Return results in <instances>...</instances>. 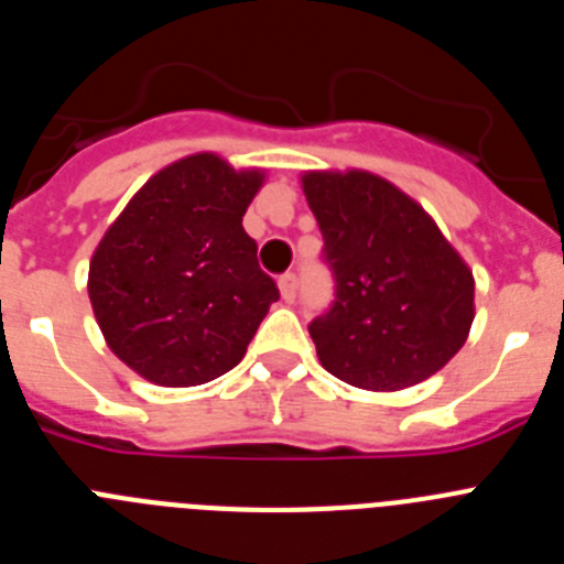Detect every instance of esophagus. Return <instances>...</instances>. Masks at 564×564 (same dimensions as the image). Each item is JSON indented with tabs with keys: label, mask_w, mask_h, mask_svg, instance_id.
<instances>
[{
	"label": "esophagus",
	"mask_w": 564,
	"mask_h": 564,
	"mask_svg": "<svg viewBox=\"0 0 564 564\" xmlns=\"http://www.w3.org/2000/svg\"><path fill=\"white\" fill-rule=\"evenodd\" d=\"M279 293H282L285 302H293V299H296V276H293V273L279 276Z\"/></svg>",
	"instance_id": "34e87169"
}]
</instances>
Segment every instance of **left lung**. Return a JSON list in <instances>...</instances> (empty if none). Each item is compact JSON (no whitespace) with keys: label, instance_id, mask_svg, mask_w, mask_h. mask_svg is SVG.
<instances>
[{"label":"left lung","instance_id":"8db88e82","mask_svg":"<svg viewBox=\"0 0 564 564\" xmlns=\"http://www.w3.org/2000/svg\"><path fill=\"white\" fill-rule=\"evenodd\" d=\"M302 192L336 276V302L307 327L322 367L372 392L443 370L475 322V276L437 223L364 169L305 172Z\"/></svg>","mask_w":564,"mask_h":564}]
</instances>
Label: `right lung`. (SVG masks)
<instances>
[{"label": "right lung", "instance_id": "1", "mask_svg": "<svg viewBox=\"0 0 564 564\" xmlns=\"http://www.w3.org/2000/svg\"><path fill=\"white\" fill-rule=\"evenodd\" d=\"M265 169L217 152L152 174L89 259L87 291L109 350L158 387H197L242 361L279 299L242 228Z\"/></svg>", "mask_w": 564, "mask_h": 564}]
</instances>
